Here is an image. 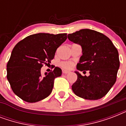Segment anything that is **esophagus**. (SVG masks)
<instances>
[{"label":"esophagus","mask_w":126,"mask_h":126,"mask_svg":"<svg viewBox=\"0 0 126 126\" xmlns=\"http://www.w3.org/2000/svg\"><path fill=\"white\" fill-rule=\"evenodd\" d=\"M62 72H63V74H65V75H66V74H68V73H70V71H67V70H63V71H62Z\"/></svg>","instance_id":"obj_1"}]
</instances>
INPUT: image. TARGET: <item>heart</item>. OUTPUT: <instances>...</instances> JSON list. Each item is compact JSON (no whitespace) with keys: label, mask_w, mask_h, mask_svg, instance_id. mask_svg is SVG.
Wrapping results in <instances>:
<instances>
[{"label":"heart","mask_w":126,"mask_h":126,"mask_svg":"<svg viewBox=\"0 0 126 126\" xmlns=\"http://www.w3.org/2000/svg\"><path fill=\"white\" fill-rule=\"evenodd\" d=\"M60 65L64 69H70L73 67V66H74V63L71 62V61H64V62H61Z\"/></svg>","instance_id":"b5f03b06"}]
</instances>
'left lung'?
<instances>
[{
	"instance_id": "obj_1",
	"label": "left lung",
	"mask_w": 126,
	"mask_h": 126,
	"mask_svg": "<svg viewBox=\"0 0 126 126\" xmlns=\"http://www.w3.org/2000/svg\"><path fill=\"white\" fill-rule=\"evenodd\" d=\"M68 38L82 49L77 69L90 71L88 77L75 71L77 80L72 86L73 92L85 99H99L109 92L116 80L120 67L117 49L107 36L88 29L69 34Z\"/></svg>"
}]
</instances>
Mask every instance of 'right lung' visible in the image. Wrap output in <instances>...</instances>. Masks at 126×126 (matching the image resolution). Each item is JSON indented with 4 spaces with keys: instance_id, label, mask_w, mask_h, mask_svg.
<instances>
[{
    "instance_id": "right-lung-1",
    "label": "right lung",
    "mask_w": 126,
    "mask_h": 126,
    "mask_svg": "<svg viewBox=\"0 0 126 126\" xmlns=\"http://www.w3.org/2000/svg\"><path fill=\"white\" fill-rule=\"evenodd\" d=\"M67 39V33H38L27 36L15 46L7 63V79L17 96L28 103H35L49 95L54 79L62 74L55 67L45 77L43 64L54 58L55 51Z\"/></svg>"
}]
</instances>
